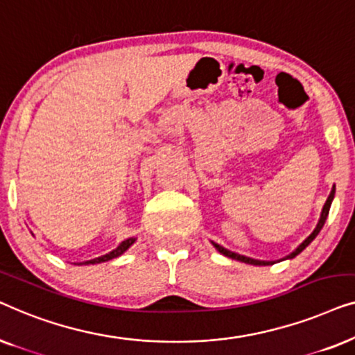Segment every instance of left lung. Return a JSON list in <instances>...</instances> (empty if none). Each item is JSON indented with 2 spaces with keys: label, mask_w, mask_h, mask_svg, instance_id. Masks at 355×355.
<instances>
[{
  "label": "left lung",
  "mask_w": 355,
  "mask_h": 355,
  "mask_svg": "<svg viewBox=\"0 0 355 355\" xmlns=\"http://www.w3.org/2000/svg\"><path fill=\"white\" fill-rule=\"evenodd\" d=\"M333 197H334V187L331 189V192H329V196H328V198H327V202H324V205H323V210H322V216H320V221H318V225H317V227H315L313 230V232L312 234H310L307 239H305L302 244H300L297 249H295L294 252H291V254L286 257V259H294L295 255H299L300 252H302L305 247H307L310 242H312L315 237L318 236V232L322 231V227H323V225H324V221H327V218H328V213H329V207H331V202H333ZM213 245L216 247V250L218 252H221L223 255H226V257H230V259H234V260H239V261H244V263H249V265H270L271 261H263V260H255V259H249V257H244V255H239V254H236V252H231V250H227V249H225V247H221L220 244H215V242H213Z\"/></svg>",
  "instance_id": "left-lung-1"
}]
</instances>
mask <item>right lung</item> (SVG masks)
Listing matches in <instances>:
<instances>
[{
	"instance_id": "obj_1",
	"label": "right lung",
	"mask_w": 355,
	"mask_h": 355,
	"mask_svg": "<svg viewBox=\"0 0 355 355\" xmlns=\"http://www.w3.org/2000/svg\"><path fill=\"white\" fill-rule=\"evenodd\" d=\"M134 242H135V237H130V239L121 242V244L118 245V249H114L113 252H110V254L101 255V257H98V259H94V260H87V261H84V263L85 265H89V263L94 265V263H101V261H108L111 259H116V257H119L121 254H124V252L128 250L129 247L134 244Z\"/></svg>"
}]
</instances>
